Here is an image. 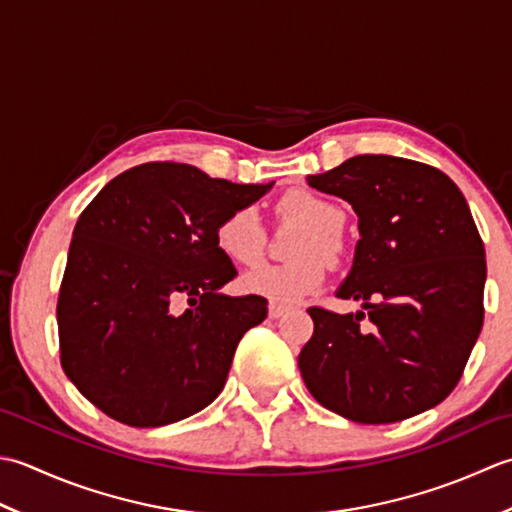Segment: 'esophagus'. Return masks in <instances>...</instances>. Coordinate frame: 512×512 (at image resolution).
Segmentation results:
<instances>
[{
    "label": "esophagus",
    "mask_w": 512,
    "mask_h": 512,
    "mask_svg": "<svg viewBox=\"0 0 512 512\" xmlns=\"http://www.w3.org/2000/svg\"><path fill=\"white\" fill-rule=\"evenodd\" d=\"M287 314V307H283V305H276V302H271L269 305V318H280V316H285Z\"/></svg>",
    "instance_id": "34e87169"
}]
</instances>
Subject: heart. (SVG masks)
Here are the masks:
<instances>
[{
    "instance_id": "1",
    "label": "heart",
    "mask_w": 512,
    "mask_h": 512,
    "mask_svg": "<svg viewBox=\"0 0 512 512\" xmlns=\"http://www.w3.org/2000/svg\"><path fill=\"white\" fill-rule=\"evenodd\" d=\"M278 214L305 223L291 245V258L280 265H258L247 271L243 285L278 305L302 300L325 283L327 258L342 254L340 227L344 214L336 203L311 190H291L278 201ZM216 249L234 265H254L263 256V225L252 207L229 212L214 229Z\"/></svg>"
}]
</instances>
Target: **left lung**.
Here are the masks:
<instances>
[{"mask_svg": "<svg viewBox=\"0 0 512 512\" xmlns=\"http://www.w3.org/2000/svg\"><path fill=\"white\" fill-rule=\"evenodd\" d=\"M360 218L338 298L364 311L309 307L314 336L298 367L325 409L391 424L433 409L460 382L484 325V243L464 194L444 172L387 154H358L309 176Z\"/></svg>", "mask_w": 512, "mask_h": 512, "instance_id": "1", "label": "left lung"}]
</instances>
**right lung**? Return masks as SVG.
Masks as SVG:
<instances>
[{"mask_svg":"<svg viewBox=\"0 0 512 512\" xmlns=\"http://www.w3.org/2000/svg\"><path fill=\"white\" fill-rule=\"evenodd\" d=\"M269 187L154 161L92 198L72 232L57 300L61 367L83 398L121 424L154 429L223 391L267 300L218 294L236 269L216 249L214 229Z\"/></svg>","mask_w":512,"mask_h":512,"instance_id":"1","label":"right lung"}]
</instances>
